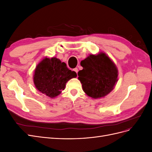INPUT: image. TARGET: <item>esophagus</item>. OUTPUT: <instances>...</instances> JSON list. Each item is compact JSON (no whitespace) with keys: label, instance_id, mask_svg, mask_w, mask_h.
I'll return each instance as SVG.
<instances>
[{"label":"esophagus","instance_id":"esophagus-1","mask_svg":"<svg viewBox=\"0 0 152 152\" xmlns=\"http://www.w3.org/2000/svg\"><path fill=\"white\" fill-rule=\"evenodd\" d=\"M73 70H74L77 73H78V71H79V70H78V68H75L73 69Z\"/></svg>","mask_w":152,"mask_h":152}]
</instances>
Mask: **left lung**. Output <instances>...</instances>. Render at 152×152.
Listing matches in <instances>:
<instances>
[{
    "instance_id": "left-lung-1",
    "label": "left lung",
    "mask_w": 152,
    "mask_h": 152,
    "mask_svg": "<svg viewBox=\"0 0 152 152\" xmlns=\"http://www.w3.org/2000/svg\"><path fill=\"white\" fill-rule=\"evenodd\" d=\"M83 67L78 72L87 95L93 98L104 97L111 92L117 81L115 65L104 53L91 54L80 62Z\"/></svg>"
}]
</instances>
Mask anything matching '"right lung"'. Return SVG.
I'll list each match as a JSON object with an SVG mask.
<instances>
[{"label": "right lung", "mask_w": 152, "mask_h": 152, "mask_svg": "<svg viewBox=\"0 0 152 152\" xmlns=\"http://www.w3.org/2000/svg\"><path fill=\"white\" fill-rule=\"evenodd\" d=\"M77 73L56 58H45L37 66L34 76L36 88L50 98L56 97L65 88L66 83Z\"/></svg>", "instance_id": "1"}]
</instances>
